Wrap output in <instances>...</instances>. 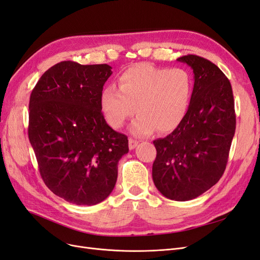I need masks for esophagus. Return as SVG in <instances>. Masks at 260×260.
I'll use <instances>...</instances> for the list:
<instances>
[{
	"mask_svg": "<svg viewBox=\"0 0 260 260\" xmlns=\"http://www.w3.org/2000/svg\"><path fill=\"white\" fill-rule=\"evenodd\" d=\"M138 144H139V141L134 140V139H131V138L129 139V148L130 149H134V148L138 146Z\"/></svg>",
	"mask_w": 260,
	"mask_h": 260,
	"instance_id": "esophagus-1",
	"label": "esophagus"
}]
</instances>
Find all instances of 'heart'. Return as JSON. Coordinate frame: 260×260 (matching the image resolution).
Segmentation results:
<instances>
[{"mask_svg": "<svg viewBox=\"0 0 260 260\" xmlns=\"http://www.w3.org/2000/svg\"><path fill=\"white\" fill-rule=\"evenodd\" d=\"M118 87L106 86L101 92L104 118L112 128L119 129L137 110L131 132L139 137L149 136L156 129L159 133L176 129L189 107L192 92L191 77L186 70L149 63L124 70L118 77Z\"/></svg>", "mask_w": 260, "mask_h": 260, "instance_id": "b5f03b06", "label": "heart"}]
</instances>
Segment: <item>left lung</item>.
<instances>
[{
  "instance_id": "left-lung-1",
  "label": "left lung",
  "mask_w": 260,
  "mask_h": 260,
  "mask_svg": "<svg viewBox=\"0 0 260 260\" xmlns=\"http://www.w3.org/2000/svg\"><path fill=\"white\" fill-rule=\"evenodd\" d=\"M177 60L192 69L193 90L180 126L154 141L153 180L167 198L187 201L209 190L225 172L236 112L231 84L218 67L196 55Z\"/></svg>"
}]
</instances>
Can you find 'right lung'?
Here are the masks:
<instances>
[{"instance_id":"right-lung-1","label":"right lung","mask_w":260,"mask_h":260,"mask_svg":"<svg viewBox=\"0 0 260 260\" xmlns=\"http://www.w3.org/2000/svg\"><path fill=\"white\" fill-rule=\"evenodd\" d=\"M107 64L62 61L48 69L30 95L28 134L40 174L49 189L77 205L110 196L128 138L106 123L100 96Z\"/></svg>"}]
</instances>
